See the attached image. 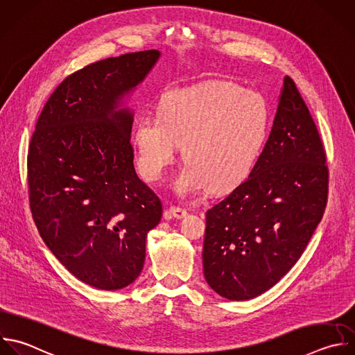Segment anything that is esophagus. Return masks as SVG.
<instances>
[{
	"label": "esophagus",
	"mask_w": 355,
	"mask_h": 355,
	"mask_svg": "<svg viewBox=\"0 0 355 355\" xmlns=\"http://www.w3.org/2000/svg\"><path fill=\"white\" fill-rule=\"evenodd\" d=\"M169 212L176 219H182V218H184L187 215V211L184 208H180V207H171Z\"/></svg>",
	"instance_id": "34e87169"
}]
</instances>
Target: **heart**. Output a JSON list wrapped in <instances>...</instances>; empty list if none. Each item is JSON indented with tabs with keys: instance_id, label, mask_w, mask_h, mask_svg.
Segmentation results:
<instances>
[{
	"instance_id": "b5f03b06",
	"label": "heart",
	"mask_w": 355,
	"mask_h": 355,
	"mask_svg": "<svg viewBox=\"0 0 355 355\" xmlns=\"http://www.w3.org/2000/svg\"><path fill=\"white\" fill-rule=\"evenodd\" d=\"M270 130L266 101L229 82L169 92L159 112L144 114L135 129L137 164L159 180L183 144L184 166L173 182L179 196L225 193L252 172Z\"/></svg>"
}]
</instances>
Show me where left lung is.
Returning a JSON list of instances; mask_svg holds the SVG:
<instances>
[{
  "label": "left lung",
  "instance_id": "obj_1",
  "mask_svg": "<svg viewBox=\"0 0 355 355\" xmlns=\"http://www.w3.org/2000/svg\"><path fill=\"white\" fill-rule=\"evenodd\" d=\"M324 162L315 122L286 76L251 175L207 211L202 266L214 291L233 301L251 300L293 268L324 212Z\"/></svg>",
  "mask_w": 355,
  "mask_h": 355
}]
</instances>
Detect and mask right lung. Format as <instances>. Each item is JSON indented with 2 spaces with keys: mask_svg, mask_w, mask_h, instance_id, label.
<instances>
[{
  "mask_svg": "<svg viewBox=\"0 0 355 355\" xmlns=\"http://www.w3.org/2000/svg\"><path fill=\"white\" fill-rule=\"evenodd\" d=\"M161 53L107 58L69 75L46 103L28 154L29 201L39 233L79 280L100 290L133 283L146 237L162 216L133 164V112L122 100Z\"/></svg>",
  "mask_w": 355,
  "mask_h": 355,
  "instance_id": "obj_1",
  "label": "right lung"
}]
</instances>
